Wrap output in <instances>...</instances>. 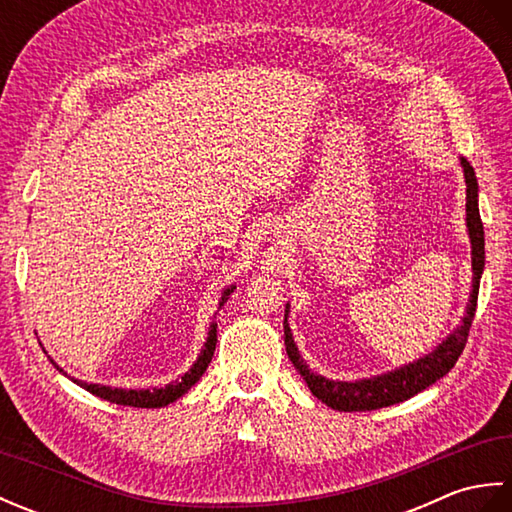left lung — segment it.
Segmentation results:
<instances>
[{
  "label": "left lung",
  "instance_id": "obj_1",
  "mask_svg": "<svg viewBox=\"0 0 512 512\" xmlns=\"http://www.w3.org/2000/svg\"><path fill=\"white\" fill-rule=\"evenodd\" d=\"M460 165L464 169L466 180V226H469L471 237V259H473V290L469 299V308H466L464 321L458 330L449 334L436 350L431 354L418 358L405 367L394 369V372L354 380V383H345V380H328L319 374L310 372V367L303 363V358L297 350L295 341H292V332L288 325V306L284 317V341L286 352L292 365L297 367V372L306 380L310 391L325 405L339 411H372L383 409L396 402L407 400L411 396L420 394L422 389L436 383L442 376H447L453 365L458 363V358L464 350L466 339H469V330L475 317L477 308V292H480V279L484 270V226L480 217V206H477V178L471 167V162L462 158Z\"/></svg>",
  "mask_w": 512,
  "mask_h": 512
}]
</instances>
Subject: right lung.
<instances>
[{
    "mask_svg": "<svg viewBox=\"0 0 512 512\" xmlns=\"http://www.w3.org/2000/svg\"><path fill=\"white\" fill-rule=\"evenodd\" d=\"M235 290V286L226 288L224 295H222V303L228 299V295ZM215 341H217V323L211 325L209 330V339H206L204 343V350L200 352L198 361L193 363V367L189 369L187 374H184L180 380H176V383H171L167 387H158V389H118V387H107V385H92V383H83V380H76L72 378L76 385H81L83 389H88L90 394L99 396L103 400H110V402H116V405H127V407H140V409H156V407H165L169 405V402L178 400L180 396L187 394V391L198 383V380L202 378V374L206 372V367H209L211 358H213V352H215ZM52 361V358H50ZM52 365L59 369V372H63V369L52 361Z\"/></svg>",
    "mask_w": 512,
    "mask_h": 512,
    "instance_id": "right-lung-1",
    "label": "right lung"
}]
</instances>
